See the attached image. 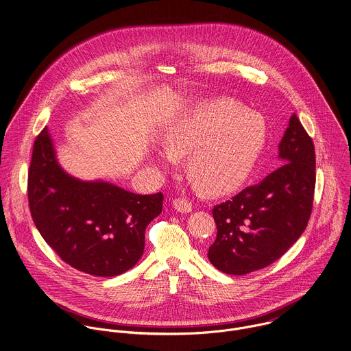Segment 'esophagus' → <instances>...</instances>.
I'll use <instances>...</instances> for the list:
<instances>
[{
	"mask_svg": "<svg viewBox=\"0 0 351 351\" xmlns=\"http://www.w3.org/2000/svg\"><path fill=\"white\" fill-rule=\"evenodd\" d=\"M173 206H174V209H177L181 213H188V212L192 210V204L186 200V199H182V197L174 199L173 200Z\"/></svg>",
	"mask_w": 351,
	"mask_h": 351,
	"instance_id": "34e87169",
	"label": "esophagus"
}]
</instances>
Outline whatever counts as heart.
I'll return each instance as SVG.
<instances>
[{
    "label": "heart",
    "instance_id": "obj_1",
    "mask_svg": "<svg viewBox=\"0 0 351 351\" xmlns=\"http://www.w3.org/2000/svg\"><path fill=\"white\" fill-rule=\"evenodd\" d=\"M162 142L170 155H188V176L201 192L221 196L250 177L266 142V123L237 101L217 99L176 117Z\"/></svg>",
    "mask_w": 351,
    "mask_h": 351
}]
</instances>
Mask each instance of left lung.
Returning a JSON list of instances; mask_svg holds the SVG:
<instances>
[{"label": "left lung", "mask_w": 351, "mask_h": 351, "mask_svg": "<svg viewBox=\"0 0 351 351\" xmlns=\"http://www.w3.org/2000/svg\"><path fill=\"white\" fill-rule=\"evenodd\" d=\"M282 165L259 184L212 209L217 227L208 250L226 274L243 276L281 258L304 232L316 182L315 147L296 113L278 145Z\"/></svg>", "instance_id": "8db88e82"}]
</instances>
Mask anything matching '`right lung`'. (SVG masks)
I'll return each mask as SVG.
<instances>
[{"label":"right lung","mask_w":351,"mask_h":351,"mask_svg":"<svg viewBox=\"0 0 351 351\" xmlns=\"http://www.w3.org/2000/svg\"><path fill=\"white\" fill-rule=\"evenodd\" d=\"M31 216L43 239L71 267L97 277L119 276L141 259L147 224L163 195H135L116 185L70 177L55 158L45 128L28 170Z\"/></svg>","instance_id":"1"}]
</instances>
